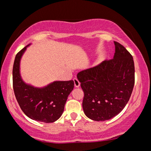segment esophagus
<instances>
[{"label": "esophagus", "instance_id": "esophagus-1", "mask_svg": "<svg viewBox=\"0 0 151 151\" xmlns=\"http://www.w3.org/2000/svg\"><path fill=\"white\" fill-rule=\"evenodd\" d=\"M73 82H74V86H75V87L78 88V87H79V86H80V82L78 81V80L77 79V78H74Z\"/></svg>", "mask_w": 151, "mask_h": 151}]
</instances>
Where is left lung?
<instances>
[{"label":"left lung","mask_w":151,"mask_h":151,"mask_svg":"<svg viewBox=\"0 0 151 151\" xmlns=\"http://www.w3.org/2000/svg\"><path fill=\"white\" fill-rule=\"evenodd\" d=\"M114 44L113 59L77 75L84 94V113L95 121L108 120L119 114L129 102L135 84L133 56L121 44Z\"/></svg>","instance_id":"obj_1"}]
</instances>
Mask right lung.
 Segmentation results:
<instances>
[{
    "label": "right lung",
    "mask_w": 151,
    "mask_h": 151,
    "mask_svg": "<svg viewBox=\"0 0 151 151\" xmlns=\"http://www.w3.org/2000/svg\"><path fill=\"white\" fill-rule=\"evenodd\" d=\"M31 44L16 55L13 67V88L18 104L27 116L45 123L54 122L63 114L67 98L74 87V82L54 81L43 87L27 84L20 76L22 55Z\"/></svg>",
    "instance_id": "obj_1"
}]
</instances>
